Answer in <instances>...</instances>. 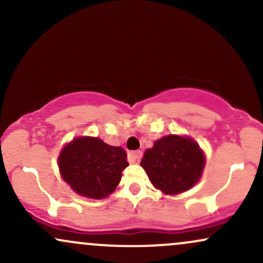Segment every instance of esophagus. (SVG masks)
<instances>
[{
    "instance_id": "34e87169",
    "label": "esophagus",
    "mask_w": 263,
    "mask_h": 263,
    "mask_svg": "<svg viewBox=\"0 0 263 263\" xmlns=\"http://www.w3.org/2000/svg\"><path fill=\"white\" fill-rule=\"evenodd\" d=\"M142 157V152L141 151H134L128 155V161L129 162H136V161H140Z\"/></svg>"
}]
</instances>
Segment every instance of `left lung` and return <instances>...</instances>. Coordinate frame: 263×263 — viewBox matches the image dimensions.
<instances>
[{
    "label": "left lung",
    "mask_w": 263,
    "mask_h": 263,
    "mask_svg": "<svg viewBox=\"0 0 263 263\" xmlns=\"http://www.w3.org/2000/svg\"><path fill=\"white\" fill-rule=\"evenodd\" d=\"M204 164V155L197 142L174 135L156 141L141 162L153 185L171 195L192 188L200 178Z\"/></svg>",
    "instance_id": "8db88e82"
}]
</instances>
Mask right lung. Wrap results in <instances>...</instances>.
<instances>
[{
    "mask_svg": "<svg viewBox=\"0 0 263 263\" xmlns=\"http://www.w3.org/2000/svg\"><path fill=\"white\" fill-rule=\"evenodd\" d=\"M58 162L63 179L71 189L92 199L112 193L128 165L125 149L95 137L75 138L63 148Z\"/></svg>",
    "mask_w": 263,
    "mask_h": 263,
    "instance_id": "1",
    "label": "right lung"
}]
</instances>
